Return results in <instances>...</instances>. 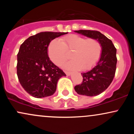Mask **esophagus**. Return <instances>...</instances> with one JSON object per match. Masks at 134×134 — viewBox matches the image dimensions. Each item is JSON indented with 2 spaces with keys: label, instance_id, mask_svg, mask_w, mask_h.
<instances>
[{
  "label": "esophagus",
  "instance_id": "esophagus-1",
  "mask_svg": "<svg viewBox=\"0 0 134 134\" xmlns=\"http://www.w3.org/2000/svg\"><path fill=\"white\" fill-rule=\"evenodd\" d=\"M65 74L67 75V76H70V75L72 74L71 72H67V71H65Z\"/></svg>",
  "mask_w": 134,
  "mask_h": 134
}]
</instances>
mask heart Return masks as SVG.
<instances>
[{
    "mask_svg": "<svg viewBox=\"0 0 134 134\" xmlns=\"http://www.w3.org/2000/svg\"><path fill=\"white\" fill-rule=\"evenodd\" d=\"M73 51V60L65 63L64 67L69 70L82 69L88 70L99 61L102 53V46L95 38H88L70 35L60 39L53 40L48 47V54L55 65H60L68 58L67 52Z\"/></svg>",
    "mask_w": 134,
    "mask_h": 134,
    "instance_id": "1",
    "label": "heart"
}]
</instances>
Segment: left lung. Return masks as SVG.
I'll use <instances>...</instances> for the list:
<instances>
[{
  "label": "left lung",
  "instance_id": "8db88e82",
  "mask_svg": "<svg viewBox=\"0 0 134 134\" xmlns=\"http://www.w3.org/2000/svg\"><path fill=\"white\" fill-rule=\"evenodd\" d=\"M74 32L88 38H95L102 46V53L99 61L91 70L82 73V84L74 87L79 94L97 96L107 90L113 81L117 62L116 49L112 41L99 31L78 30Z\"/></svg>",
  "mask_w": 134,
  "mask_h": 134
}]
</instances>
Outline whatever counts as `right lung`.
<instances>
[{"label":"right lung","instance_id":"add662e5","mask_svg":"<svg viewBox=\"0 0 134 134\" xmlns=\"http://www.w3.org/2000/svg\"><path fill=\"white\" fill-rule=\"evenodd\" d=\"M68 33L41 32L26 40L18 53L17 74L24 90L35 98L55 93L58 79L65 74L50 60L48 47L55 38Z\"/></svg>","mask_w":134,"mask_h":134}]
</instances>
